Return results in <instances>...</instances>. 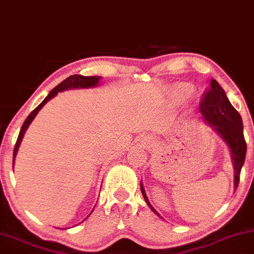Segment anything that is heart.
<instances>
[{
  "label": "heart",
  "instance_id": "obj_1",
  "mask_svg": "<svg viewBox=\"0 0 254 254\" xmlns=\"http://www.w3.org/2000/svg\"><path fill=\"white\" fill-rule=\"evenodd\" d=\"M188 92V87L186 85H180V86L176 87V94L177 96H185L186 93Z\"/></svg>",
  "mask_w": 254,
  "mask_h": 254
}]
</instances>
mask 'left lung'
<instances>
[{"label":"left lung","mask_w":254,"mask_h":254,"mask_svg":"<svg viewBox=\"0 0 254 254\" xmlns=\"http://www.w3.org/2000/svg\"><path fill=\"white\" fill-rule=\"evenodd\" d=\"M200 112L201 119L208 127H212V130L222 139V142L227 145L228 150H230L234 169L233 185L235 190L238 183H239L240 172L244 166V162H245L247 148L245 138H244L243 119H241L239 112L230 103L224 88L220 86L215 79L210 80L209 90L204 94L202 102L200 104ZM140 191H142L146 204L150 207L152 212L161 219H163L160 213L149 202L142 182H140Z\"/></svg>","instance_id":"left-lung-1"}]
</instances>
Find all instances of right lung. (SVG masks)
Instances as JSON below:
<instances>
[{
	"mask_svg": "<svg viewBox=\"0 0 254 254\" xmlns=\"http://www.w3.org/2000/svg\"><path fill=\"white\" fill-rule=\"evenodd\" d=\"M100 80H102V77H98V75H92V77H84V75H80V74H73V75H71V77L66 78L64 81H61L60 84L58 85V86L54 87L53 90H52L51 92L48 93V96L46 97L44 100H42L41 104H39V106H36V108L33 110L32 112H30L26 121H24L22 127H21V130H20L19 137H17L16 144H15V148H14L13 164H14L15 157H16L17 150H19V146H20L21 142H22V139H23L24 133H26V131H27V129H28L30 123L34 121V118L36 117V115L39 114L40 110H41L46 105V103L50 102L52 98L56 97L59 92H64V91L77 90V88H92V87H96V86H98V85H99ZM93 209H92V212H93ZM92 212H91V213H92ZM91 213H90V215H91ZM90 215H88V216H90ZM60 230H61V228H60ZM64 230H66V228H64Z\"/></svg>",
	"mask_w": 254,
	"mask_h": 254,
	"instance_id": "add662e5",
	"label": "right lung"
}]
</instances>
